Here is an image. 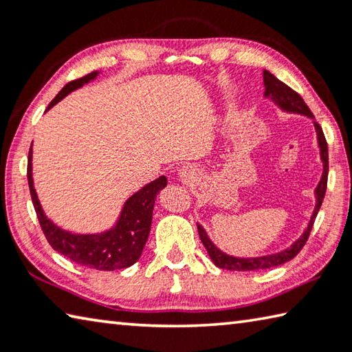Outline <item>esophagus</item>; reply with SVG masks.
Instances as JSON below:
<instances>
[{
    "label": "esophagus",
    "mask_w": 352,
    "mask_h": 352,
    "mask_svg": "<svg viewBox=\"0 0 352 352\" xmlns=\"http://www.w3.org/2000/svg\"><path fill=\"white\" fill-rule=\"evenodd\" d=\"M178 174H180V180L183 183H190L194 180V177H195V174H197V172H195V168L192 164H184Z\"/></svg>",
    "instance_id": "esophagus-1"
}]
</instances>
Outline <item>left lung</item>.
<instances>
[{
    "label": "left lung",
    "mask_w": 352,
    "mask_h": 352,
    "mask_svg": "<svg viewBox=\"0 0 352 352\" xmlns=\"http://www.w3.org/2000/svg\"><path fill=\"white\" fill-rule=\"evenodd\" d=\"M264 85H265V91H264L265 96L270 98L273 102L281 107L283 110L292 111V113H300V115H306L309 118H314L311 109H309L307 104L305 102V99H302L295 90H292L289 85H285L284 82L276 79V77L267 69H264ZM314 124H315V129H317L320 153H321V160H323V177H321L318 186H317V189H315V195H317V205H315L311 222H309L305 234H302L300 239L294 243V245L289 247L287 250H284V252H281V253L261 256V258L243 259V258H233V256H228L223 252H220V250L210 241V237H208V234L205 233L204 226L197 225L201 243H204L208 254H210V258L212 259L214 264L219 267V269L234 270V272H254V270L272 269V267H278V265L284 264V262L294 259L295 256L301 252L302 247L306 245L309 234H311V231H312L315 217H317L320 206H321V204H323L326 188H327V170H329V162H327L329 158H327V142L324 138V133L317 121H315Z\"/></svg>",
    "instance_id": "obj_1"
}]
</instances>
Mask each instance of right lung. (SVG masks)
<instances>
[{"instance_id": "1", "label": "right lung", "mask_w": 352, "mask_h": 352, "mask_svg": "<svg viewBox=\"0 0 352 352\" xmlns=\"http://www.w3.org/2000/svg\"><path fill=\"white\" fill-rule=\"evenodd\" d=\"M96 76L98 71H93V73L83 76L80 79L68 82L60 93L51 100L46 110H50L52 105L62 100L68 93L80 88L83 83L93 80ZM28 183L40 226L50 245L56 252L67 256L69 261L76 262V264L96 270L111 272L126 269V267L133 265L140 259L148 233H151L155 197L168 184V180H166V177H160L133 194L124 205L116 226L100 234H73L69 231L58 228L57 225L52 223L45 216L37 199V192L34 189L32 144L29 148L28 157Z\"/></svg>"}]
</instances>
